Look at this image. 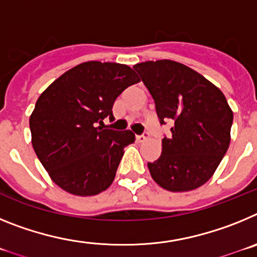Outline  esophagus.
<instances>
[{
	"label": "esophagus",
	"instance_id": "34e87169",
	"mask_svg": "<svg viewBox=\"0 0 257 257\" xmlns=\"http://www.w3.org/2000/svg\"><path fill=\"white\" fill-rule=\"evenodd\" d=\"M148 136H149V134L147 133V131H145V133L143 134V135H136V142H138V143H143L145 139H147V138H148Z\"/></svg>",
	"mask_w": 257,
	"mask_h": 257
}]
</instances>
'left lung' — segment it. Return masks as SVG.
<instances>
[{
    "label": "left lung",
    "mask_w": 257,
    "mask_h": 257,
    "mask_svg": "<svg viewBox=\"0 0 257 257\" xmlns=\"http://www.w3.org/2000/svg\"><path fill=\"white\" fill-rule=\"evenodd\" d=\"M156 104L161 124L171 121L162 154L148 163L152 178L170 192H188L208 181L230 143L233 112L216 86L172 60L134 65Z\"/></svg>",
    "instance_id": "obj_1"
}]
</instances>
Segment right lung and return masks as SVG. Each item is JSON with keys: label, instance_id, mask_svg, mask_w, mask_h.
Listing matches in <instances>:
<instances>
[{"label": "right lung", "instance_id": "right-lung-1", "mask_svg": "<svg viewBox=\"0 0 257 257\" xmlns=\"http://www.w3.org/2000/svg\"><path fill=\"white\" fill-rule=\"evenodd\" d=\"M140 79L124 64L86 61L45 90L29 118L32 145L52 181L74 196L99 194L113 183L130 130L103 128L113 104ZM100 124V126H97Z\"/></svg>", "mask_w": 257, "mask_h": 257}]
</instances>
